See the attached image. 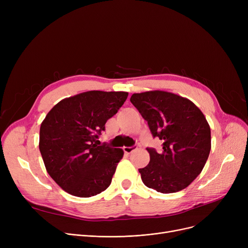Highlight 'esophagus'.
<instances>
[{"label": "esophagus", "mask_w": 248, "mask_h": 248, "mask_svg": "<svg viewBox=\"0 0 248 248\" xmlns=\"http://www.w3.org/2000/svg\"><path fill=\"white\" fill-rule=\"evenodd\" d=\"M138 149L137 146H133V147H124V152L125 154H131L133 153L134 151H136Z\"/></svg>", "instance_id": "obj_1"}]
</instances>
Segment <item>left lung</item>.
<instances>
[{
  "mask_svg": "<svg viewBox=\"0 0 248 248\" xmlns=\"http://www.w3.org/2000/svg\"><path fill=\"white\" fill-rule=\"evenodd\" d=\"M131 102L148 122L163 151L147 149L150 163L139 169L144 184L169 194L187 188L202 172L211 150L210 126L188 98L163 90L134 93Z\"/></svg>",
  "mask_w": 248,
  "mask_h": 248,
  "instance_id": "obj_1",
  "label": "left lung"
}]
</instances>
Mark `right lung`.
I'll return each mask as SVG.
<instances>
[{"label":"right lung","instance_id":"obj_1","mask_svg":"<svg viewBox=\"0 0 248 248\" xmlns=\"http://www.w3.org/2000/svg\"><path fill=\"white\" fill-rule=\"evenodd\" d=\"M127 95L124 91L90 90L62 99L47 113L39 150L48 174L65 192L87 198L110 185L124 151L98 146L97 138Z\"/></svg>","mask_w":248,"mask_h":248}]
</instances>
